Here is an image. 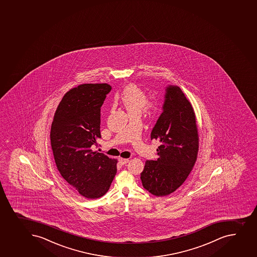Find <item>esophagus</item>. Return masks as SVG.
<instances>
[{
  "mask_svg": "<svg viewBox=\"0 0 257 257\" xmlns=\"http://www.w3.org/2000/svg\"><path fill=\"white\" fill-rule=\"evenodd\" d=\"M129 159H126V158H119V162L120 163L121 165H124V164H126L127 163H129Z\"/></svg>",
  "mask_w": 257,
  "mask_h": 257,
  "instance_id": "obj_1",
  "label": "esophagus"
}]
</instances>
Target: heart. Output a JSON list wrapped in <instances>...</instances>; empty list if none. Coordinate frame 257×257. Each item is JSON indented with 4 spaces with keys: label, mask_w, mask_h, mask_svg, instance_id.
<instances>
[{
    "label": "heart",
    "mask_w": 257,
    "mask_h": 257,
    "mask_svg": "<svg viewBox=\"0 0 257 257\" xmlns=\"http://www.w3.org/2000/svg\"><path fill=\"white\" fill-rule=\"evenodd\" d=\"M120 104L132 115L139 114L143 111L154 114L158 110V102L147 100V94L136 84H128L117 96Z\"/></svg>",
    "instance_id": "1"
}]
</instances>
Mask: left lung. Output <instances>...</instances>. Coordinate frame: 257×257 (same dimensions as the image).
Segmentation results:
<instances>
[{"mask_svg": "<svg viewBox=\"0 0 257 257\" xmlns=\"http://www.w3.org/2000/svg\"><path fill=\"white\" fill-rule=\"evenodd\" d=\"M163 111L151 133L158 141L157 161H147L141 173L143 188L158 197L177 190L198 158V132L190 101L178 86L166 89Z\"/></svg>", "mask_w": 257, "mask_h": 257, "instance_id": "obj_1", "label": "left lung"}]
</instances>
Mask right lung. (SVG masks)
Returning a JSON list of instances; mask_svg holds the SVG:
<instances>
[{
  "label": "right lung",
  "instance_id": "1",
  "mask_svg": "<svg viewBox=\"0 0 257 257\" xmlns=\"http://www.w3.org/2000/svg\"><path fill=\"white\" fill-rule=\"evenodd\" d=\"M111 86L84 84L64 94L52 122L50 141L57 168L82 196L100 198L116 174V159L93 151L100 136V107Z\"/></svg>",
  "mask_w": 257,
  "mask_h": 257
}]
</instances>
